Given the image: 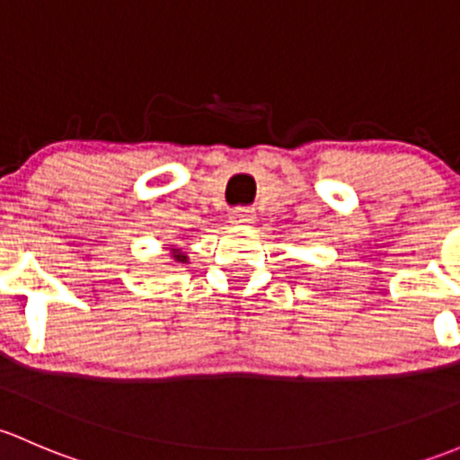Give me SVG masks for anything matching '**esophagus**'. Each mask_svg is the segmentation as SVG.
<instances>
[{
  "mask_svg": "<svg viewBox=\"0 0 460 460\" xmlns=\"http://www.w3.org/2000/svg\"><path fill=\"white\" fill-rule=\"evenodd\" d=\"M230 224L232 226L254 224V210H248V208H236V210L230 212Z\"/></svg>",
  "mask_w": 460,
  "mask_h": 460,
  "instance_id": "34e87169",
  "label": "esophagus"
}]
</instances>
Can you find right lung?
<instances>
[{
    "label": "right lung",
    "instance_id": "right-lung-1",
    "mask_svg": "<svg viewBox=\"0 0 460 460\" xmlns=\"http://www.w3.org/2000/svg\"><path fill=\"white\" fill-rule=\"evenodd\" d=\"M170 250H172V252H170V257H172L174 263H188V254L186 252H181L179 248H170Z\"/></svg>",
    "mask_w": 460,
    "mask_h": 460
}]
</instances>
